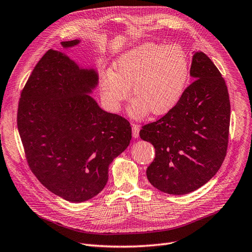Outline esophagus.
<instances>
[{"instance_id":"1","label":"esophagus","mask_w":252,"mask_h":252,"mask_svg":"<svg viewBox=\"0 0 252 252\" xmlns=\"http://www.w3.org/2000/svg\"><path fill=\"white\" fill-rule=\"evenodd\" d=\"M139 131H140V126L138 125H133L132 126V132H133V137L138 138L139 137Z\"/></svg>"}]
</instances>
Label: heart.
Here are the masks:
<instances>
[{
    "label": "heart",
    "mask_w": 252,
    "mask_h": 252,
    "mask_svg": "<svg viewBox=\"0 0 252 252\" xmlns=\"http://www.w3.org/2000/svg\"><path fill=\"white\" fill-rule=\"evenodd\" d=\"M189 77V61L178 45L145 42L123 54L102 79L101 90L108 104L118 108L132 88L135 117L148 112L162 116L181 100Z\"/></svg>",
    "instance_id": "heart-1"
}]
</instances>
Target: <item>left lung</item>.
Instances as JSON below:
<instances>
[{
  "label": "left lung",
  "instance_id": "8db88e82",
  "mask_svg": "<svg viewBox=\"0 0 252 252\" xmlns=\"http://www.w3.org/2000/svg\"><path fill=\"white\" fill-rule=\"evenodd\" d=\"M190 74L194 81L179 104L140 131L156 150L146 169L148 181L173 195L208 183L224 161L228 144L230 102L224 79L202 52L193 55Z\"/></svg>",
  "mask_w": 252,
  "mask_h": 252
}]
</instances>
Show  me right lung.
I'll use <instances>...</instances> for the list:
<instances>
[{"mask_svg": "<svg viewBox=\"0 0 252 252\" xmlns=\"http://www.w3.org/2000/svg\"><path fill=\"white\" fill-rule=\"evenodd\" d=\"M80 40L61 42L71 48ZM98 83L61 52L49 50L21 93L17 128L31 171L52 193L70 202L94 197L109 165L128 146L132 127L99 108L89 94Z\"/></svg>", "mask_w": 252, "mask_h": 252, "instance_id": "1", "label": "right lung"}]
</instances>
